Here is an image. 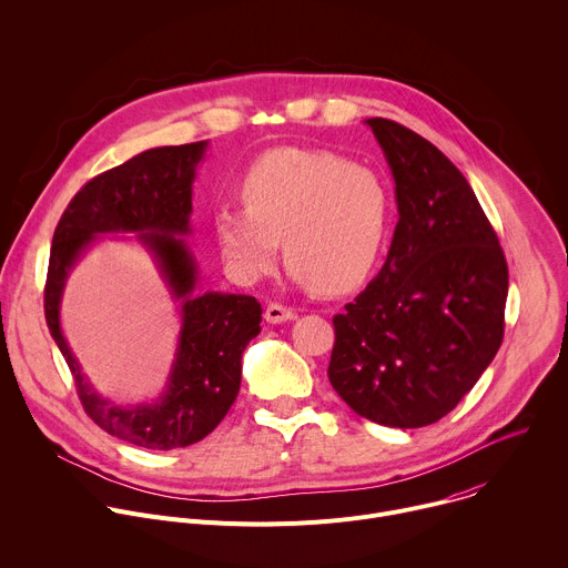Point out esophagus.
Returning <instances> with one entry per match:
<instances>
[{"label":"esophagus","instance_id":"obj_1","mask_svg":"<svg viewBox=\"0 0 568 568\" xmlns=\"http://www.w3.org/2000/svg\"><path fill=\"white\" fill-rule=\"evenodd\" d=\"M296 318V312L292 307H285L281 303H270L267 310H265V321L267 323H285V321H294Z\"/></svg>","mask_w":568,"mask_h":568}]
</instances>
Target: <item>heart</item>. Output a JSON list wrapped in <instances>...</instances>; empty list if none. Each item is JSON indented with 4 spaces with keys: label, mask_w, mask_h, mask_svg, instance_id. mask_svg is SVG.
<instances>
[{
    "label": "heart",
    "mask_w": 568,
    "mask_h": 568,
    "mask_svg": "<svg viewBox=\"0 0 568 568\" xmlns=\"http://www.w3.org/2000/svg\"><path fill=\"white\" fill-rule=\"evenodd\" d=\"M245 205H221L214 234L241 283L267 276L283 252L305 287L343 294L379 261L390 230V192L379 173L318 149H274L243 178Z\"/></svg>",
    "instance_id": "obj_1"
}]
</instances>
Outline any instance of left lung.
<instances>
[{"label":"left lung","mask_w":568,"mask_h":568,"mask_svg":"<svg viewBox=\"0 0 568 568\" xmlns=\"http://www.w3.org/2000/svg\"><path fill=\"white\" fill-rule=\"evenodd\" d=\"M399 223L369 285L332 318V388L361 417L422 428L473 390L504 338L508 265L462 171L426 138L369 118Z\"/></svg>","instance_id":"obj_1"}]
</instances>
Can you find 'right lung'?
Listing matches in <instances>:
<instances>
[{"label": "right lung", "instance_id": "obj_1", "mask_svg": "<svg viewBox=\"0 0 568 568\" xmlns=\"http://www.w3.org/2000/svg\"><path fill=\"white\" fill-rule=\"evenodd\" d=\"M207 140L155 146L89 180L62 214L51 247L44 314L67 358L87 415L109 435L149 450H173L205 439L230 413L241 390V358L261 332L254 296L199 294V265L180 236L192 234V184ZM138 233L154 256L183 327L168 388L153 405L115 407L88 384L59 325V303L77 258L100 233Z\"/></svg>", "mask_w": 568, "mask_h": 568}]
</instances>
